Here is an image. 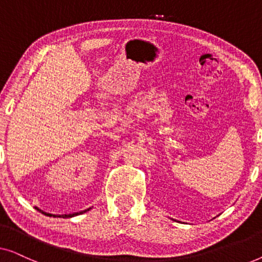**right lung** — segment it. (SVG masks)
<instances>
[{
    "mask_svg": "<svg viewBox=\"0 0 262 262\" xmlns=\"http://www.w3.org/2000/svg\"><path fill=\"white\" fill-rule=\"evenodd\" d=\"M37 210L39 211V212H41V213H44V214H46V216H52L51 213H48V212H44V211L42 210H40V209H38L37 207ZM91 210V207H89V209H87V210H83V211H80V212H75V213H69V214H59L58 217H62V218H71V217H75V216H77V214H81V213H83V212H87V211H89ZM53 217H56V214Z\"/></svg>",
    "mask_w": 262,
    "mask_h": 262,
    "instance_id": "1",
    "label": "right lung"
}]
</instances>
